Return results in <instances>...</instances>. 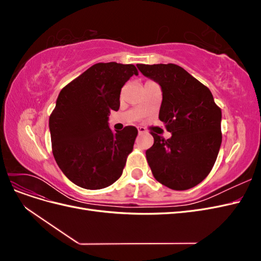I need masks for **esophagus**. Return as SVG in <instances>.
I'll use <instances>...</instances> for the list:
<instances>
[{"label":"esophagus","instance_id":"esophagus-1","mask_svg":"<svg viewBox=\"0 0 261 261\" xmlns=\"http://www.w3.org/2000/svg\"><path fill=\"white\" fill-rule=\"evenodd\" d=\"M147 130H146V128H144V127H138V133L139 134H145Z\"/></svg>","mask_w":261,"mask_h":261}]
</instances>
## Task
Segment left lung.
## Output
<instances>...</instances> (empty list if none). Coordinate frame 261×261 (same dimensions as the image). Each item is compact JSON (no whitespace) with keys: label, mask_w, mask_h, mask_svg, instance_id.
<instances>
[{"label":"left lung","mask_w":261,"mask_h":261,"mask_svg":"<svg viewBox=\"0 0 261 261\" xmlns=\"http://www.w3.org/2000/svg\"><path fill=\"white\" fill-rule=\"evenodd\" d=\"M143 75L161 87L159 118L172 137L151 132L146 151L154 178L174 191H186L208 176L222 143L221 109L208 87L175 64H137Z\"/></svg>","instance_id":"obj_1"}]
</instances>
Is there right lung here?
<instances>
[{"label":"right lung","mask_w":261,"mask_h":261,"mask_svg":"<svg viewBox=\"0 0 261 261\" xmlns=\"http://www.w3.org/2000/svg\"><path fill=\"white\" fill-rule=\"evenodd\" d=\"M133 75H138L133 64L97 63L61 90L49 118L52 152L77 186L101 189L122 175L138 130L126 126L113 132L108 121Z\"/></svg>","instance_id":"obj_1"}]
</instances>
